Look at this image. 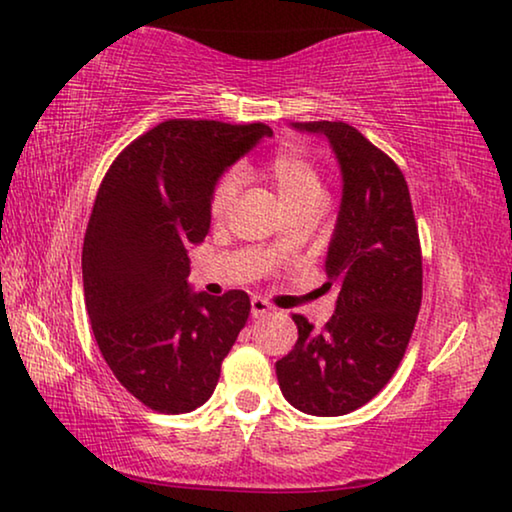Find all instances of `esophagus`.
<instances>
[{
    "label": "esophagus",
    "instance_id": "obj_1",
    "mask_svg": "<svg viewBox=\"0 0 512 512\" xmlns=\"http://www.w3.org/2000/svg\"><path fill=\"white\" fill-rule=\"evenodd\" d=\"M272 310H275V307H272L265 298H261V296L251 298V317L254 319L265 317V314H270Z\"/></svg>",
    "mask_w": 512,
    "mask_h": 512
}]
</instances>
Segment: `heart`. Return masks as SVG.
Returning a JSON list of instances; mask_svg holds the SVG:
<instances>
[{"instance_id": "heart-1", "label": "heart", "mask_w": 512, "mask_h": 512, "mask_svg": "<svg viewBox=\"0 0 512 512\" xmlns=\"http://www.w3.org/2000/svg\"><path fill=\"white\" fill-rule=\"evenodd\" d=\"M265 174H268L272 186L277 188L284 205H291V202L303 198H312V195H321V179L317 167L298 149H282L275 153L270 158V163L265 165ZM237 184L240 181H237L235 174H226L216 184L212 202H209V212H212L214 219H223L228 214V209L237 195Z\"/></svg>"}]
</instances>
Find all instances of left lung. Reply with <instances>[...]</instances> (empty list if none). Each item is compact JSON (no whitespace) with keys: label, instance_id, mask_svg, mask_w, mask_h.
<instances>
[{"label":"left lung","instance_id":"obj_1","mask_svg":"<svg viewBox=\"0 0 512 512\" xmlns=\"http://www.w3.org/2000/svg\"><path fill=\"white\" fill-rule=\"evenodd\" d=\"M293 128L324 135L342 172L326 254L338 300L324 331L293 314L298 340L275 368L293 408L338 417L366 405L396 373L422 305V249L408 184L387 153L342 121Z\"/></svg>","mask_w":512,"mask_h":512}]
</instances>
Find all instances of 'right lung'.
<instances>
[{
	"label": "right lung",
	"instance_id": "right-lung-1",
	"mask_svg": "<svg viewBox=\"0 0 512 512\" xmlns=\"http://www.w3.org/2000/svg\"><path fill=\"white\" fill-rule=\"evenodd\" d=\"M263 123L172 118L118 153L104 174L83 240V293L97 347L116 380L156 412L181 415L214 394L251 303L188 284V247L205 240L221 174Z\"/></svg>",
	"mask_w": 512,
	"mask_h": 512
}]
</instances>
